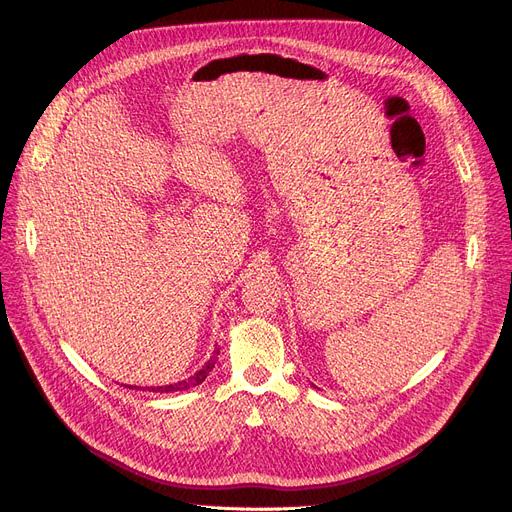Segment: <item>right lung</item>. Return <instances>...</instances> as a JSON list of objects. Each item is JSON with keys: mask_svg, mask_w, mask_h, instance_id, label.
<instances>
[{"mask_svg": "<svg viewBox=\"0 0 512 512\" xmlns=\"http://www.w3.org/2000/svg\"><path fill=\"white\" fill-rule=\"evenodd\" d=\"M215 355H220V351H213V357L197 371V373H193L191 378H186V380H180V382H176V384H168V386H157V388H149V392H159V394H164V392H182V390H191V388H195V386H199V384H203L205 382V378L209 375V371L215 367ZM126 388H132V386H126ZM134 390H139V388H134Z\"/></svg>", "mask_w": 512, "mask_h": 512, "instance_id": "right-lung-1", "label": "right lung"}]
</instances>
